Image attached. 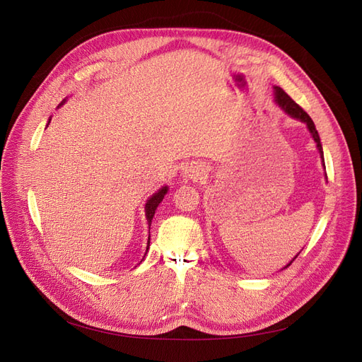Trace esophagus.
<instances>
[{"label":"esophagus","instance_id":"34e87169","mask_svg":"<svg viewBox=\"0 0 362 362\" xmlns=\"http://www.w3.org/2000/svg\"><path fill=\"white\" fill-rule=\"evenodd\" d=\"M204 172H205V169L202 168V164H198V163H190L189 166H185V169H184L185 178H192V180L199 178Z\"/></svg>","mask_w":362,"mask_h":362}]
</instances>
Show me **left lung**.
<instances>
[{
  "mask_svg": "<svg viewBox=\"0 0 362 362\" xmlns=\"http://www.w3.org/2000/svg\"><path fill=\"white\" fill-rule=\"evenodd\" d=\"M273 89H275V101L279 104V107L282 108V110L286 112L288 116H291V117H294V119H299L300 122H305L306 127H308L310 133H311L314 141L317 144V148H319L320 157H322V160H323V163H325V158H323V148H322V144H320V137H319V133H317V129H315V125H314V122H313V119L308 116V113H306L299 104H296V103L291 100V98L281 89V87L275 86V87H273ZM296 258H298V255H296V257L290 261V264H291V262H293ZM290 264H287L286 267H288ZM286 267H284V269H286Z\"/></svg>",
  "mask_w": 362,
  "mask_h": 362,
  "instance_id": "left-lung-1",
  "label": "left lung"
}]
</instances>
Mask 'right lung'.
<instances>
[{"instance_id":"add662e5","label":"right lung","mask_w":362,"mask_h":362,"mask_svg":"<svg viewBox=\"0 0 362 362\" xmlns=\"http://www.w3.org/2000/svg\"><path fill=\"white\" fill-rule=\"evenodd\" d=\"M49 124V122H48ZM168 193V187L166 185H164V187H161L157 193H154L151 196V198L146 201V205H145V214H146V221H148V225H149V229H151V222H152V217H154V214H156V210H157V206H158V204L163 201V198H164V194ZM151 237V235H149ZM149 240L151 238H148V246H146V252H148V249H149ZM146 255V254H145Z\"/></svg>"}]
</instances>
